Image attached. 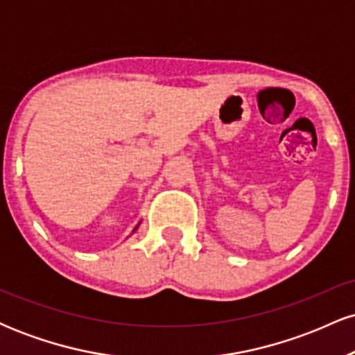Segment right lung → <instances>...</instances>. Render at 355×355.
Returning <instances> with one entry per match:
<instances>
[{
    "mask_svg": "<svg viewBox=\"0 0 355 355\" xmlns=\"http://www.w3.org/2000/svg\"><path fill=\"white\" fill-rule=\"evenodd\" d=\"M137 227H138V225H137ZM137 227H135V229H137Z\"/></svg>",
    "mask_w": 355,
    "mask_h": 355,
    "instance_id": "right-lung-1",
    "label": "right lung"
}]
</instances>
